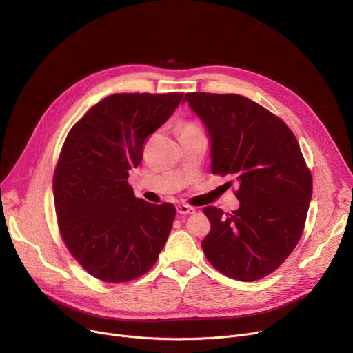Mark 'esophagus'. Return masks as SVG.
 <instances>
[{
  "instance_id": "obj_1",
  "label": "esophagus",
  "mask_w": 353,
  "mask_h": 353,
  "mask_svg": "<svg viewBox=\"0 0 353 353\" xmlns=\"http://www.w3.org/2000/svg\"><path fill=\"white\" fill-rule=\"evenodd\" d=\"M194 212H196V209L189 205H179L177 206V213H180V214H193Z\"/></svg>"
}]
</instances>
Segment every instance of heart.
<instances>
[{"label": "heart", "mask_w": 353, "mask_h": 353, "mask_svg": "<svg viewBox=\"0 0 353 353\" xmlns=\"http://www.w3.org/2000/svg\"><path fill=\"white\" fill-rule=\"evenodd\" d=\"M193 128H197V127L193 125L192 123H184L181 127V132H184V130H193Z\"/></svg>", "instance_id": "b5f03b06"}]
</instances>
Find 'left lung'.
Wrapping results in <instances>:
<instances>
[{
	"mask_svg": "<svg viewBox=\"0 0 353 353\" xmlns=\"http://www.w3.org/2000/svg\"><path fill=\"white\" fill-rule=\"evenodd\" d=\"M183 101L208 128L212 173L239 186L237 210L203 209L212 228L201 248L232 279H262L303 233L313 186L299 143L279 117L243 96L188 92Z\"/></svg>",
	"mask_w": 353,
	"mask_h": 353,
	"instance_id": "8db88e82",
	"label": "left lung"
}]
</instances>
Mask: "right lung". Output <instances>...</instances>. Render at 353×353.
<instances>
[{"mask_svg":"<svg viewBox=\"0 0 353 353\" xmlns=\"http://www.w3.org/2000/svg\"><path fill=\"white\" fill-rule=\"evenodd\" d=\"M183 92L108 96L72 125L55 165L52 193L61 237L72 257L108 283L152 269L172 230L176 208L134 196L128 170L145 139L164 124Z\"/></svg>","mask_w":353,"mask_h":353,"instance_id":"add662e5","label":"right lung"}]
</instances>
